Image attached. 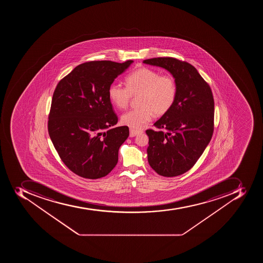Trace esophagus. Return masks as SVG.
Returning a JSON list of instances; mask_svg holds the SVG:
<instances>
[{"instance_id": "esophagus-1", "label": "esophagus", "mask_w": 263, "mask_h": 263, "mask_svg": "<svg viewBox=\"0 0 263 263\" xmlns=\"http://www.w3.org/2000/svg\"><path fill=\"white\" fill-rule=\"evenodd\" d=\"M140 133H142V132H141V130H134V129H130V137H136V136H137V135L140 134Z\"/></svg>"}]
</instances>
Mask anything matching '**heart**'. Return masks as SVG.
Masks as SVG:
<instances>
[{"mask_svg": "<svg viewBox=\"0 0 263 263\" xmlns=\"http://www.w3.org/2000/svg\"><path fill=\"white\" fill-rule=\"evenodd\" d=\"M126 87L112 84L108 88L110 101L119 109L128 107L132 96L141 95L139 109L130 110L122 115L121 122L134 130L142 128L156 116H162L173 107L178 87L174 77L160 74L148 67H141L125 79Z\"/></svg>", "mask_w": 263, "mask_h": 263, "instance_id": "1", "label": "heart"}]
</instances>
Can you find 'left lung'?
<instances>
[{
    "label": "left lung",
    "instance_id": "left-lung-1",
    "mask_svg": "<svg viewBox=\"0 0 263 263\" xmlns=\"http://www.w3.org/2000/svg\"><path fill=\"white\" fill-rule=\"evenodd\" d=\"M159 66L175 79L178 93L174 105L149 129L148 162L158 174L175 177L193 167L211 141L214 130L213 95L197 69L176 58L143 61Z\"/></svg>",
    "mask_w": 263,
    "mask_h": 263
}]
</instances>
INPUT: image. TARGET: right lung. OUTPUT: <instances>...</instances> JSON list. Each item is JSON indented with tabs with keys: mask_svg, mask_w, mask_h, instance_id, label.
<instances>
[{
	"mask_svg": "<svg viewBox=\"0 0 263 263\" xmlns=\"http://www.w3.org/2000/svg\"><path fill=\"white\" fill-rule=\"evenodd\" d=\"M133 62H85L57 85L48 133L61 159L78 176L103 178L118 163V151L128 137L129 128H112L118 116L108 97V88Z\"/></svg>",
	"mask_w": 263,
	"mask_h": 263,
	"instance_id": "right-lung-1",
	"label": "right lung"
}]
</instances>
